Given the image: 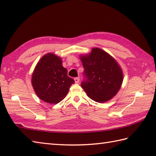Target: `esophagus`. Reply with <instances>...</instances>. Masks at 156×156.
Returning <instances> with one entry per match:
<instances>
[{"mask_svg": "<svg viewBox=\"0 0 156 156\" xmlns=\"http://www.w3.org/2000/svg\"><path fill=\"white\" fill-rule=\"evenodd\" d=\"M74 81H75V83L78 84L79 82H80V78H74Z\"/></svg>", "mask_w": 156, "mask_h": 156, "instance_id": "1", "label": "esophagus"}]
</instances>
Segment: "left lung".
I'll return each instance as SVG.
<instances>
[{"instance_id":"1","label":"left lung","mask_w":156,"mask_h":156,"mask_svg":"<svg viewBox=\"0 0 156 156\" xmlns=\"http://www.w3.org/2000/svg\"><path fill=\"white\" fill-rule=\"evenodd\" d=\"M80 59L87 78L81 87L88 97L100 103L110 101L123 81V72L117 61L98 48H93L89 54H81Z\"/></svg>"}]
</instances>
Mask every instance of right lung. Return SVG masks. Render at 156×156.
I'll return each instance as SVG.
<instances>
[{"label": "right lung", "instance_id": "obj_1", "mask_svg": "<svg viewBox=\"0 0 156 156\" xmlns=\"http://www.w3.org/2000/svg\"><path fill=\"white\" fill-rule=\"evenodd\" d=\"M62 59L54 53L43 55L31 76V84L37 97L49 104H57L68 93L74 79L68 76Z\"/></svg>", "mask_w": 156, "mask_h": 156}]
</instances>
